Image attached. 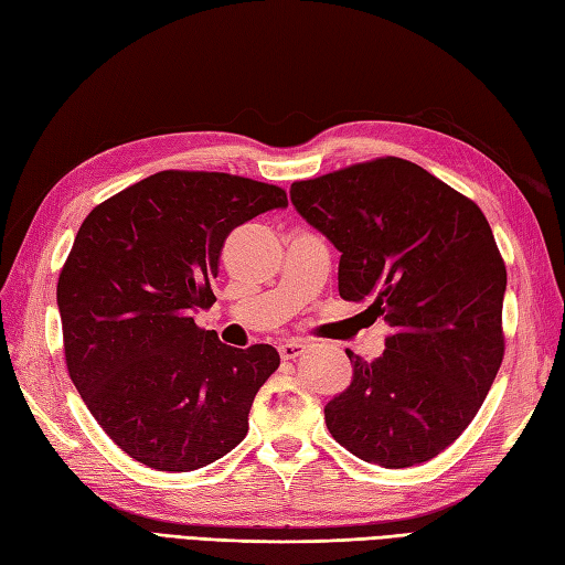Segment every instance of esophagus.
Returning a JSON list of instances; mask_svg holds the SVG:
<instances>
[{
  "instance_id": "esophagus-1",
  "label": "esophagus",
  "mask_w": 565,
  "mask_h": 565,
  "mask_svg": "<svg viewBox=\"0 0 565 565\" xmlns=\"http://www.w3.org/2000/svg\"><path fill=\"white\" fill-rule=\"evenodd\" d=\"M303 350H306V344H303V342H296V340H291V342H281V344H279V354H281V359H296V356H301V354H303Z\"/></svg>"
}]
</instances>
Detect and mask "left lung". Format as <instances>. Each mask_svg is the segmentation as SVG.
I'll use <instances>...</instances> for the list:
<instances>
[{
    "label": "left lung",
    "mask_w": 565,
    "mask_h": 565,
    "mask_svg": "<svg viewBox=\"0 0 565 565\" xmlns=\"http://www.w3.org/2000/svg\"><path fill=\"white\" fill-rule=\"evenodd\" d=\"M303 218L342 252L340 296L388 322L374 362L326 405L362 461L435 459L471 425L505 356L508 269L476 203L415 162L379 158L291 184Z\"/></svg>",
    "instance_id": "8db88e82"
}]
</instances>
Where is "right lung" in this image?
<instances>
[{"label":"right lung","instance_id":"right-lung-1","mask_svg":"<svg viewBox=\"0 0 565 565\" xmlns=\"http://www.w3.org/2000/svg\"><path fill=\"white\" fill-rule=\"evenodd\" d=\"M289 206L281 186L164 170L99 203L57 279L65 362L84 405L130 459L194 471L245 439L279 369L271 344L235 350L201 330L225 237Z\"/></svg>","mask_w":565,"mask_h":565}]
</instances>
